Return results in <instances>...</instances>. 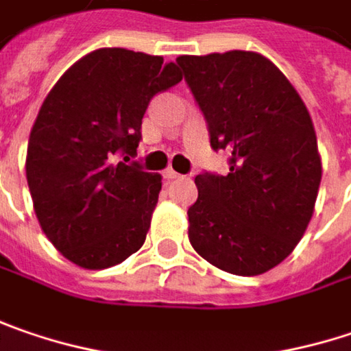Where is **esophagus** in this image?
Here are the masks:
<instances>
[{
	"mask_svg": "<svg viewBox=\"0 0 351 351\" xmlns=\"http://www.w3.org/2000/svg\"><path fill=\"white\" fill-rule=\"evenodd\" d=\"M162 176H165L167 180H175V178H180V175H178L176 171H173V169H167V171L162 173Z\"/></svg>",
	"mask_w": 351,
	"mask_h": 351,
	"instance_id": "1",
	"label": "esophagus"
}]
</instances>
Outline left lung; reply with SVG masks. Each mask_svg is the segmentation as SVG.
<instances>
[{
	"label": "left lung",
	"mask_w": 351,
	"mask_h": 351,
	"mask_svg": "<svg viewBox=\"0 0 351 351\" xmlns=\"http://www.w3.org/2000/svg\"><path fill=\"white\" fill-rule=\"evenodd\" d=\"M176 63L208 123L210 147L230 151L226 176L202 173L189 208V240L224 272L258 276L292 254L322 180L312 117L264 55H180Z\"/></svg>",
	"instance_id": "obj_1"
}]
</instances>
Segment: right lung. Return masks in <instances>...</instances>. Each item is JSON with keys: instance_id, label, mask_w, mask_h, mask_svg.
Segmentation results:
<instances>
[{"instance_id": "add662e5", "label": "right lung", "mask_w": 351, "mask_h": 351, "mask_svg": "<svg viewBox=\"0 0 351 351\" xmlns=\"http://www.w3.org/2000/svg\"><path fill=\"white\" fill-rule=\"evenodd\" d=\"M180 79L160 55L103 47L73 63L45 97L25 175L41 230L73 264L111 268L145 244L162 182L127 160L149 101Z\"/></svg>"}]
</instances>
